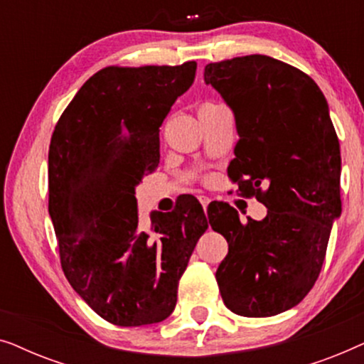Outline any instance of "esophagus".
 <instances>
[{
	"mask_svg": "<svg viewBox=\"0 0 364 364\" xmlns=\"http://www.w3.org/2000/svg\"><path fill=\"white\" fill-rule=\"evenodd\" d=\"M198 200H200V203H202V207H203V210H207L208 203H210V198H208V197H205V196H200V197H198Z\"/></svg>",
	"mask_w": 364,
	"mask_h": 364,
	"instance_id": "34e87169",
	"label": "esophagus"
}]
</instances>
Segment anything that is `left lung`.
<instances>
[{"instance_id": "8db88e82", "label": "left lung", "mask_w": 364, "mask_h": 364, "mask_svg": "<svg viewBox=\"0 0 364 364\" xmlns=\"http://www.w3.org/2000/svg\"><path fill=\"white\" fill-rule=\"evenodd\" d=\"M235 116L238 142L228 177L243 197L268 208L242 223L228 203L208 207V222L228 242L215 278L228 310L263 318L308 295L341 213L340 142L321 89L300 69L250 54L205 66Z\"/></svg>"}]
</instances>
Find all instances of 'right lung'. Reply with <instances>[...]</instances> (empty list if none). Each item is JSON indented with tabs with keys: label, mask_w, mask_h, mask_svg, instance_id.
Segmentation results:
<instances>
[{
	"label": "right lung",
	"mask_w": 364,
	"mask_h": 364,
	"mask_svg": "<svg viewBox=\"0 0 364 364\" xmlns=\"http://www.w3.org/2000/svg\"><path fill=\"white\" fill-rule=\"evenodd\" d=\"M181 66H107L87 79L54 127L49 215L61 267L79 296L117 326L159 323L208 222L196 197L139 223L136 186L156 171L159 132L196 79Z\"/></svg>",
	"instance_id": "right-lung-1"
}]
</instances>
